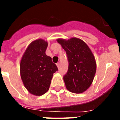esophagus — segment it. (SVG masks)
<instances>
[{
  "label": "esophagus",
  "mask_w": 120,
  "mask_h": 120,
  "mask_svg": "<svg viewBox=\"0 0 120 120\" xmlns=\"http://www.w3.org/2000/svg\"><path fill=\"white\" fill-rule=\"evenodd\" d=\"M56 65H57V67H58V68H59H59H60V64H59V62H58V63L56 64Z\"/></svg>",
  "instance_id": "esophagus-1"
}]
</instances>
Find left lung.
<instances>
[{
    "mask_svg": "<svg viewBox=\"0 0 120 120\" xmlns=\"http://www.w3.org/2000/svg\"><path fill=\"white\" fill-rule=\"evenodd\" d=\"M67 56L68 68L64 76L66 88L73 93L85 91L94 79L96 63L93 53L84 41L77 38L58 39Z\"/></svg>",
    "mask_w": 120,
    "mask_h": 120,
    "instance_id": "obj_1",
    "label": "left lung"
}]
</instances>
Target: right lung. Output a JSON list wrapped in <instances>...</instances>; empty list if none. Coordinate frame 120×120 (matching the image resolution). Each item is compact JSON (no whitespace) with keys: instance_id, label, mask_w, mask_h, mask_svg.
I'll return each mask as SVG.
<instances>
[{"instance_id":"obj_1","label":"right lung","mask_w":120,"mask_h":120,"mask_svg":"<svg viewBox=\"0 0 120 120\" xmlns=\"http://www.w3.org/2000/svg\"><path fill=\"white\" fill-rule=\"evenodd\" d=\"M47 43L39 39L30 43L20 62V75L24 86L35 96H41L49 89L53 74L58 70L51 57L45 54Z\"/></svg>"}]
</instances>
